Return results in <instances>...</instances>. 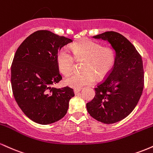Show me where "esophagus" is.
<instances>
[{
    "mask_svg": "<svg viewBox=\"0 0 153 153\" xmlns=\"http://www.w3.org/2000/svg\"><path fill=\"white\" fill-rule=\"evenodd\" d=\"M81 88H75L74 89V93L75 94H78L79 92H80V91H81Z\"/></svg>",
    "mask_w": 153,
    "mask_h": 153,
    "instance_id": "1",
    "label": "esophagus"
}]
</instances>
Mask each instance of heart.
I'll list each match as a JSON object with an SVG mask.
<instances>
[{"instance_id":"heart-1","label":"heart","mask_w":153,"mask_h":153,"mask_svg":"<svg viewBox=\"0 0 153 153\" xmlns=\"http://www.w3.org/2000/svg\"><path fill=\"white\" fill-rule=\"evenodd\" d=\"M73 57L68 48L64 47L57 56L58 68L63 74L68 75L74 68L75 59H85L81 73H75L65 78V83L74 88H80L92 83L96 80V75L102 78L108 74L115 62V51L111 47H102L101 44L84 40L70 46Z\"/></svg>"}]
</instances>
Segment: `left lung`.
Masks as SVG:
<instances>
[{
    "instance_id": "1",
    "label": "left lung",
    "mask_w": 153,
    "mask_h": 153,
    "mask_svg": "<svg viewBox=\"0 0 153 153\" xmlns=\"http://www.w3.org/2000/svg\"><path fill=\"white\" fill-rule=\"evenodd\" d=\"M109 42L116 52L113 68L95 88L94 99L86 103L91 117L104 124L122 120L134 110L143 94L142 57L127 38L115 31L93 36Z\"/></svg>"
}]
</instances>
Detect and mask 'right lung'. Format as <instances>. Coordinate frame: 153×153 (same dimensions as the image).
Segmentation results:
<instances>
[{"mask_svg":"<svg viewBox=\"0 0 153 153\" xmlns=\"http://www.w3.org/2000/svg\"><path fill=\"white\" fill-rule=\"evenodd\" d=\"M72 39L47 30L29 35L16 52L11 65L12 91L28 118L49 124L65 117L73 89L52 87L62 78L57 62L58 50Z\"/></svg>","mask_w":153,"mask_h":153,"instance_id":"add662e5","label":"right lung"}]
</instances>
